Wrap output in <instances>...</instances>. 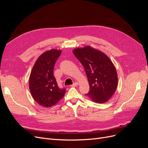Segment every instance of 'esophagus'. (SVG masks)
Instances as JSON below:
<instances>
[{"instance_id":"obj_1","label":"esophagus","mask_w":148,"mask_h":148,"mask_svg":"<svg viewBox=\"0 0 148 148\" xmlns=\"http://www.w3.org/2000/svg\"><path fill=\"white\" fill-rule=\"evenodd\" d=\"M78 85V83L77 82H75V83H74L73 84L70 85V86H71V87H75V86H77Z\"/></svg>"}]
</instances>
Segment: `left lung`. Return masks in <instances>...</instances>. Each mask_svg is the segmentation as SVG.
Instances as JSON below:
<instances>
[{"label":"left lung","instance_id":"8db88e82","mask_svg":"<svg viewBox=\"0 0 148 148\" xmlns=\"http://www.w3.org/2000/svg\"><path fill=\"white\" fill-rule=\"evenodd\" d=\"M73 53L87 76L89 91L86 96L99 104L108 101L118 85L117 73L112 62L104 53L89 46L76 48Z\"/></svg>","mask_w":148,"mask_h":148}]
</instances>
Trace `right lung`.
<instances>
[{
    "label": "right lung",
    "mask_w": 148,
    "mask_h": 148,
    "mask_svg": "<svg viewBox=\"0 0 148 148\" xmlns=\"http://www.w3.org/2000/svg\"><path fill=\"white\" fill-rule=\"evenodd\" d=\"M62 51L51 49L40 56L31 71L29 87L34 100L39 105L49 107L64 96L66 90L58 86L53 68Z\"/></svg>",
    "instance_id": "right-lung-1"
}]
</instances>
